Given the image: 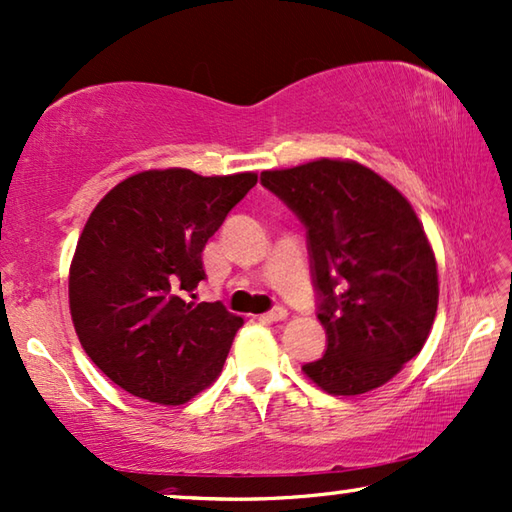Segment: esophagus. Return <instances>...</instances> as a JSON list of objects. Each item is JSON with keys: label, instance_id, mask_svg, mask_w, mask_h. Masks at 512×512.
I'll list each match as a JSON object with an SVG mask.
<instances>
[{"label": "esophagus", "instance_id": "1", "mask_svg": "<svg viewBox=\"0 0 512 512\" xmlns=\"http://www.w3.org/2000/svg\"><path fill=\"white\" fill-rule=\"evenodd\" d=\"M260 318L267 320V322H280V320L287 318V309L285 307H276V309L267 311V314H263Z\"/></svg>", "mask_w": 512, "mask_h": 512}]
</instances>
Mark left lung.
<instances>
[{
    "label": "left lung",
    "instance_id": "8db88e82",
    "mask_svg": "<svg viewBox=\"0 0 512 512\" xmlns=\"http://www.w3.org/2000/svg\"><path fill=\"white\" fill-rule=\"evenodd\" d=\"M307 227L327 351L302 371L331 395L387 384L429 338L437 263L411 203L356 161L320 159L260 174Z\"/></svg>",
    "mask_w": 512,
    "mask_h": 512
}]
</instances>
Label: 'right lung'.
Returning a JSON list of instances; mask_svg holds the SVG:
<instances>
[{"label":"right lung","instance_id":"1","mask_svg":"<svg viewBox=\"0 0 512 512\" xmlns=\"http://www.w3.org/2000/svg\"><path fill=\"white\" fill-rule=\"evenodd\" d=\"M254 172L145 170L92 210L72 256L68 296L83 351L123 391L179 406L221 375L243 318L196 302L203 249Z\"/></svg>","mask_w":512,"mask_h":512}]
</instances>
